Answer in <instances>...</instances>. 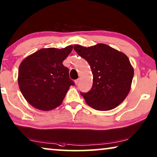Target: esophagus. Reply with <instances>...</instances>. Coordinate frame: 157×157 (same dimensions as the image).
Listing matches in <instances>:
<instances>
[{
	"instance_id": "obj_1",
	"label": "esophagus",
	"mask_w": 157,
	"mask_h": 157,
	"mask_svg": "<svg viewBox=\"0 0 157 157\" xmlns=\"http://www.w3.org/2000/svg\"><path fill=\"white\" fill-rule=\"evenodd\" d=\"M78 82H79V79H75V85H78Z\"/></svg>"
}]
</instances>
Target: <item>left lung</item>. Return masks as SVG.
<instances>
[{
  "label": "left lung",
  "instance_id": "obj_1",
  "mask_svg": "<svg viewBox=\"0 0 157 157\" xmlns=\"http://www.w3.org/2000/svg\"><path fill=\"white\" fill-rule=\"evenodd\" d=\"M74 49L88 62L93 75L91 90L80 92L87 105L100 111L117 107L129 94L134 77L127 56L102 43L88 48L75 45Z\"/></svg>",
  "mask_w": 157,
  "mask_h": 157
}]
</instances>
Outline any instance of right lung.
Wrapping results in <instances>:
<instances>
[{
    "label": "right lung",
    "instance_id": "obj_1",
    "mask_svg": "<svg viewBox=\"0 0 157 157\" xmlns=\"http://www.w3.org/2000/svg\"><path fill=\"white\" fill-rule=\"evenodd\" d=\"M72 48H43L22 61L17 82L24 98L33 107L43 111L55 109L63 102L70 86L75 85L63 64Z\"/></svg>",
    "mask_w": 157,
    "mask_h": 157
}]
</instances>
